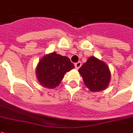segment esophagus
<instances>
[{"label": "esophagus", "instance_id": "esophagus-1", "mask_svg": "<svg viewBox=\"0 0 133 133\" xmlns=\"http://www.w3.org/2000/svg\"><path fill=\"white\" fill-rule=\"evenodd\" d=\"M81 65H82V63H81V62H78V63H76L75 64V68L77 70H78L81 67Z\"/></svg>", "mask_w": 133, "mask_h": 133}]
</instances>
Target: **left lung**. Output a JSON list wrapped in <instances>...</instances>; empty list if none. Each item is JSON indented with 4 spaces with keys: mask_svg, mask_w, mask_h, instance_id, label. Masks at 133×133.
I'll list each match as a JSON object with an SVG mask.
<instances>
[{
    "mask_svg": "<svg viewBox=\"0 0 133 133\" xmlns=\"http://www.w3.org/2000/svg\"><path fill=\"white\" fill-rule=\"evenodd\" d=\"M78 72L82 76L85 86L91 92L105 90L111 79L108 65L94 56H90L78 70Z\"/></svg>",
    "mask_w": 133,
    "mask_h": 133,
    "instance_id": "obj_1",
    "label": "left lung"
}]
</instances>
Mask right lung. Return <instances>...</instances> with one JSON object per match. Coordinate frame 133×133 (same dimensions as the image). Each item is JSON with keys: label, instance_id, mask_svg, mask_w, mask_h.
<instances>
[{"label": "right lung", "instance_id": "add662e5", "mask_svg": "<svg viewBox=\"0 0 133 133\" xmlns=\"http://www.w3.org/2000/svg\"><path fill=\"white\" fill-rule=\"evenodd\" d=\"M74 68L67 56L53 52L41 58L35 68V74L41 85L53 89L60 85L65 74Z\"/></svg>", "mask_w": 133, "mask_h": 133}]
</instances>
